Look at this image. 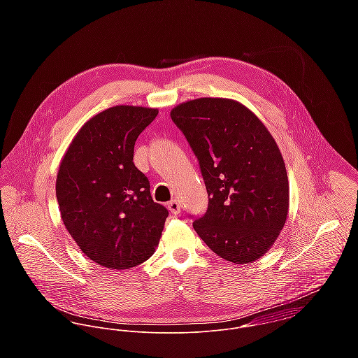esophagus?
Here are the masks:
<instances>
[{"mask_svg": "<svg viewBox=\"0 0 358 358\" xmlns=\"http://www.w3.org/2000/svg\"><path fill=\"white\" fill-rule=\"evenodd\" d=\"M168 209L171 210V213L173 215H178L180 212V205L176 201V200H172L168 203Z\"/></svg>", "mask_w": 358, "mask_h": 358, "instance_id": "esophagus-1", "label": "esophagus"}]
</instances>
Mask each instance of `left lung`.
<instances>
[{
	"mask_svg": "<svg viewBox=\"0 0 358 358\" xmlns=\"http://www.w3.org/2000/svg\"><path fill=\"white\" fill-rule=\"evenodd\" d=\"M196 154L208 193L193 227L205 244L233 263L264 255L282 230L289 186L282 155L263 122L244 104L200 98L171 111Z\"/></svg>",
	"mask_w": 358,
	"mask_h": 358,
	"instance_id": "obj_1",
	"label": "left lung"
}]
</instances>
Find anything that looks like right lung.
I'll use <instances>...</instances> for the list:
<instances>
[{"label":"right lung","instance_id":"1","mask_svg":"<svg viewBox=\"0 0 358 358\" xmlns=\"http://www.w3.org/2000/svg\"><path fill=\"white\" fill-rule=\"evenodd\" d=\"M157 114L139 106L104 110L83 125L59 166L56 199L67 231L88 259L111 270L153 255L168 216L134 164L135 142Z\"/></svg>","mask_w":358,"mask_h":358}]
</instances>
